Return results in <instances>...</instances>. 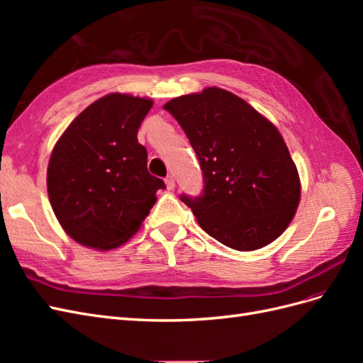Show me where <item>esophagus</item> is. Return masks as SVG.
Masks as SVG:
<instances>
[{"mask_svg": "<svg viewBox=\"0 0 363 363\" xmlns=\"http://www.w3.org/2000/svg\"><path fill=\"white\" fill-rule=\"evenodd\" d=\"M164 183H167V188L168 191H172L175 188V182H174V177L172 175H168L167 179H164Z\"/></svg>", "mask_w": 363, "mask_h": 363, "instance_id": "obj_1", "label": "esophagus"}]
</instances>
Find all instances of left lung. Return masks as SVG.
Wrapping results in <instances>:
<instances>
[{
	"mask_svg": "<svg viewBox=\"0 0 363 363\" xmlns=\"http://www.w3.org/2000/svg\"><path fill=\"white\" fill-rule=\"evenodd\" d=\"M203 171L199 196L182 194L204 232L233 250L277 239L300 203L298 171L279 130L235 94L206 87L163 106Z\"/></svg>",
	"mask_w": 363,
	"mask_h": 363,
	"instance_id": "obj_1",
	"label": "left lung"
}]
</instances>
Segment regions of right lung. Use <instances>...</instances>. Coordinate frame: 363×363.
<instances>
[{
    "instance_id": "add662e5",
    "label": "right lung",
    "mask_w": 363,
    "mask_h": 363,
    "mask_svg": "<svg viewBox=\"0 0 363 363\" xmlns=\"http://www.w3.org/2000/svg\"><path fill=\"white\" fill-rule=\"evenodd\" d=\"M152 101L111 94L77 116L54 147L48 196L60 225L77 242L111 250L133 236L164 189L147 168L138 130Z\"/></svg>"
}]
</instances>
